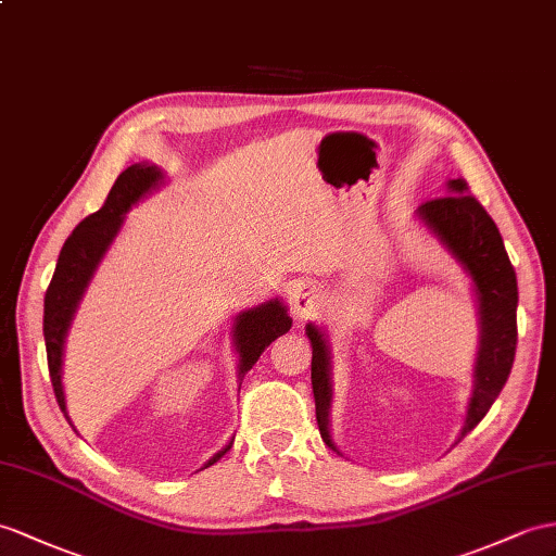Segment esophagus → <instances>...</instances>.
Listing matches in <instances>:
<instances>
[{
    "label": "esophagus",
    "mask_w": 556,
    "mask_h": 556,
    "mask_svg": "<svg viewBox=\"0 0 556 556\" xmlns=\"http://www.w3.org/2000/svg\"><path fill=\"white\" fill-rule=\"evenodd\" d=\"M323 306V292L314 280H300L292 290V311L294 318L306 320L316 316Z\"/></svg>",
    "instance_id": "esophagus-1"
}]
</instances>
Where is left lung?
Masks as SVG:
<instances>
[{"mask_svg": "<svg viewBox=\"0 0 556 556\" xmlns=\"http://www.w3.org/2000/svg\"><path fill=\"white\" fill-rule=\"evenodd\" d=\"M448 195L431 198L417 207V216L439 238L455 262L471 278L479 304V351L473 365V389L467 405L463 437L477 427L503 391L517 354V274L507 256L503 236L495 222L469 195L465 179L448 181ZM306 337L314 349L311 384H314L316 419L325 445L337 451L330 437V349L314 323L306 325ZM459 437V439H463Z\"/></svg>", "mask_w": 556, "mask_h": 556, "instance_id": "8db88e82", "label": "left lung"}]
</instances>
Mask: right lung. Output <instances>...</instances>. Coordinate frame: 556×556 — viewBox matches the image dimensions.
Masks as SVG:
<instances>
[{
    "instance_id": "add662e5",
    "label": "right lung",
    "mask_w": 556,
    "mask_h": 556,
    "mask_svg": "<svg viewBox=\"0 0 556 556\" xmlns=\"http://www.w3.org/2000/svg\"><path fill=\"white\" fill-rule=\"evenodd\" d=\"M165 174H162L155 165H148V162H139V165H131L117 176L113 184L111 193H108L103 207L99 212L89 214L85 222H79L75 231L67 236L65 245L59 254L56 270H53V278L45 294V344H47V361H49V377L53 384V394L65 413V396H63V384H61V365H63V344L67 330H71L73 316L77 311L79 300L93 278V270L99 268L103 254L111 248L115 240L122 222H125V214L137 205L141 198H146L151 191L162 184ZM292 328V318L288 316V308L280 300L264 302L254 308L242 311L236 316V351L240 356L238 363V377L242 384V377L252 370V365L260 361L264 349L278 340L280 334H286ZM71 422V419H67ZM231 448V443L226 445L224 451L216 453L207 465H214L216 459H222L226 451ZM202 467V469H205Z\"/></svg>"
}]
</instances>
